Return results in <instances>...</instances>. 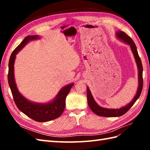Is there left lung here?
Returning <instances> with one entry per match:
<instances>
[{
  "label": "left lung",
  "instance_id": "1",
  "mask_svg": "<svg viewBox=\"0 0 150 150\" xmlns=\"http://www.w3.org/2000/svg\"><path fill=\"white\" fill-rule=\"evenodd\" d=\"M117 36L119 37L120 40L124 41V42L127 43L130 46L132 52L134 55L137 65L139 69V88L134 98L129 104L126 105V106L120 108V109H107V108H104L98 106L96 103V102L93 99V97L92 96L90 89L87 88V98H88V104L90 106V109L92 110L93 113H95L98 116L106 117H120L125 114L130 108L132 107L133 104H135L136 100L139 98L140 95L141 94V92L143 88V78H142V71L143 68L141 58L139 56V54L137 50V47L135 44L133 42V40L130 38L128 35L124 31H119L117 33Z\"/></svg>",
  "mask_w": 150,
  "mask_h": 150
}]
</instances>
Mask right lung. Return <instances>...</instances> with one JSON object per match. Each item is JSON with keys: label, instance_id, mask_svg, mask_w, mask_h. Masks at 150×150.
<instances>
[{"label": "right lung", "instance_id": "1", "mask_svg": "<svg viewBox=\"0 0 150 150\" xmlns=\"http://www.w3.org/2000/svg\"><path fill=\"white\" fill-rule=\"evenodd\" d=\"M39 39L37 35H29L16 47L11 53L9 61L8 80L13 98L16 106L22 113L37 122H47L59 117L63 113L66 106V98L74 84H70L61 89L56 98L47 104L33 103L27 100L19 93L14 79V62L17 54L30 40Z\"/></svg>", "mask_w": 150, "mask_h": 150}]
</instances>
